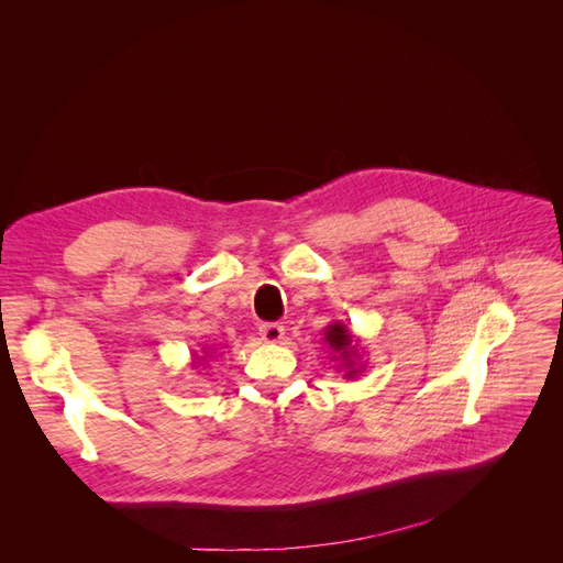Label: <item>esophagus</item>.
Masks as SVG:
<instances>
[{"instance_id":"34e87169","label":"esophagus","mask_w":563,"mask_h":563,"mask_svg":"<svg viewBox=\"0 0 563 563\" xmlns=\"http://www.w3.org/2000/svg\"><path fill=\"white\" fill-rule=\"evenodd\" d=\"M261 338L265 343H282L284 338V327L282 323H261Z\"/></svg>"}]
</instances>
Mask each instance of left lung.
Returning a JSON list of instances; mask_svg holds the SVG:
<instances>
[{"label": "left lung", "instance_id": "1", "mask_svg": "<svg viewBox=\"0 0 563 563\" xmlns=\"http://www.w3.org/2000/svg\"><path fill=\"white\" fill-rule=\"evenodd\" d=\"M323 343L329 345L333 354L331 360L338 362V371H343L345 378H356L364 371V364H360V340L352 335L345 323L333 321L331 327H327V331H323Z\"/></svg>", "mask_w": 563, "mask_h": 563}]
</instances>
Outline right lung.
Returning <instances> with one entry per match:
<instances>
[{
	"instance_id": "obj_1",
	"label": "right lung",
	"mask_w": 563,
	"mask_h": 563,
	"mask_svg": "<svg viewBox=\"0 0 563 563\" xmlns=\"http://www.w3.org/2000/svg\"><path fill=\"white\" fill-rule=\"evenodd\" d=\"M203 354L201 356H192V368L195 366H199V364H209V362H213V350H201Z\"/></svg>"
}]
</instances>
